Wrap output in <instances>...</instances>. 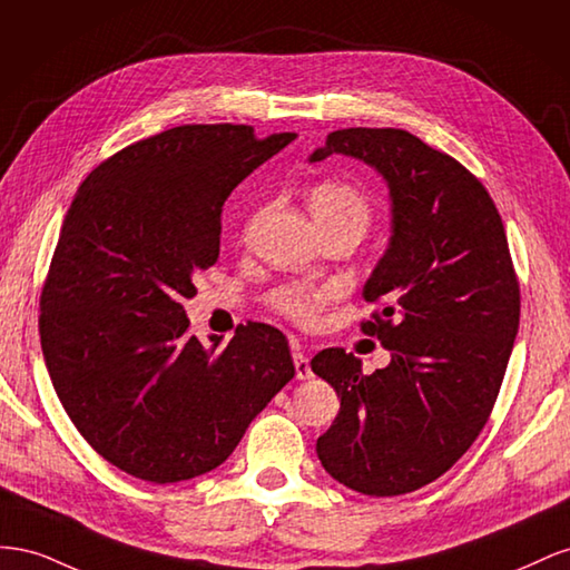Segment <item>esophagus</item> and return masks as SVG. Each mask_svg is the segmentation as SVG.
I'll use <instances>...</instances> for the list:
<instances>
[{"mask_svg": "<svg viewBox=\"0 0 570 570\" xmlns=\"http://www.w3.org/2000/svg\"><path fill=\"white\" fill-rule=\"evenodd\" d=\"M294 365H296V377L298 380H311L313 377L311 361H307V355H303L301 351L294 353Z\"/></svg>", "mask_w": 570, "mask_h": 570, "instance_id": "esophagus-1", "label": "esophagus"}]
</instances>
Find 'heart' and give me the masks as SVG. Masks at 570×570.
<instances>
[{
    "mask_svg": "<svg viewBox=\"0 0 570 570\" xmlns=\"http://www.w3.org/2000/svg\"><path fill=\"white\" fill-rule=\"evenodd\" d=\"M307 205L320 226H327L341 219H363L367 222L370 207L365 195L351 184L334 181H320L307 193ZM336 296V286L332 284H311V282H291L269 294V303L274 311L291 317L298 324H313L317 322L320 313L324 311L332 298Z\"/></svg>",
    "mask_w": 570,
    "mask_h": 570,
    "instance_id": "heart-1",
    "label": "heart"
}]
</instances>
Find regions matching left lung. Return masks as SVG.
<instances>
[{"label":"left lung","instance_id":"8db88e82","mask_svg":"<svg viewBox=\"0 0 570 570\" xmlns=\"http://www.w3.org/2000/svg\"><path fill=\"white\" fill-rule=\"evenodd\" d=\"M330 155L389 188L392 236L363 286L382 311L363 332L392 361L367 377L344 348L313 357L341 396L317 459L348 490L396 497L444 475L482 432L518 334V282L494 200L456 159L401 128L334 131L307 161Z\"/></svg>","mask_w":570,"mask_h":570}]
</instances>
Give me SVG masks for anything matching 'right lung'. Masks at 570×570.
I'll return each mask as SVG.
<instances>
[{"instance_id": "1", "label": "right lung", "mask_w": 570, "mask_h": 570, "mask_svg": "<svg viewBox=\"0 0 570 570\" xmlns=\"http://www.w3.org/2000/svg\"><path fill=\"white\" fill-rule=\"evenodd\" d=\"M294 138L176 126L80 184L42 288L40 341L63 411L124 473L155 484L209 473L296 375L279 330L250 322L205 346L184 311L193 274L219 257L226 198Z\"/></svg>"}]
</instances>
